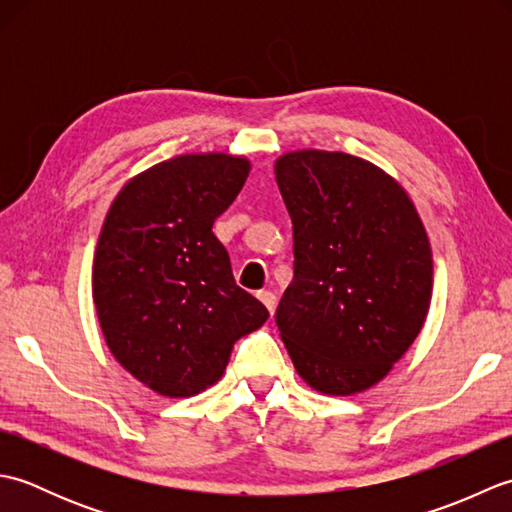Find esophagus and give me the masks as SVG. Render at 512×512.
<instances>
[{"label":"esophagus","instance_id":"obj_1","mask_svg":"<svg viewBox=\"0 0 512 512\" xmlns=\"http://www.w3.org/2000/svg\"><path fill=\"white\" fill-rule=\"evenodd\" d=\"M257 299L264 303V306L268 308V312H270V314L275 312V306H277V297L273 295V292H270V290H259V292H257Z\"/></svg>","mask_w":512,"mask_h":512}]
</instances>
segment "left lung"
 Segmentation results:
<instances>
[{"label":"left lung","instance_id":"1","mask_svg":"<svg viewBox=\"0 0 512 512\" xmlns=\"http://www.w3.org/2000/svg\"><path fill=\"white\" fill-rule=\"evenodd\" d=\"M275 178L295 253L275 317L281 339L310 387L356 394L387 376L427 319V233L405 189L356 156L292 151Z\"/></svg>","mask_w":512,"mask_h":512}]
</instances>
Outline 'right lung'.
I'll list each match as a JSON object with an SVG mask.
<instances>
[{
    "label": "right lung",
    "instance_id": "1",
    "mask_svg": "<svg viewBox=\"0 0 512 512\" xmlns=\"http://www.w3.org/2000/svg\"><path fill=\"white\" fill-rule=\"evenodd\" d=\"M248 171L226 154L171 158L129 180L105 217L92 268L101 330L116 361L162 396L217 383L233 343L268 319L213 235Z\"/></svg>",
    "mask_w": 512,
    "mask_h": 512
}]
</instances>
